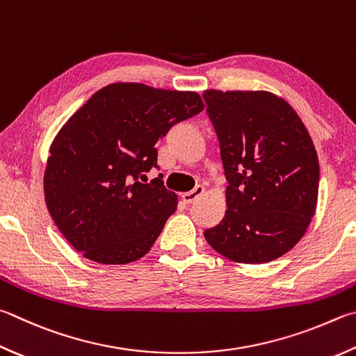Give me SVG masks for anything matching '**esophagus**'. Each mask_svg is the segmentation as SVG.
<instances>
[{
  "mask_svg": "<svg viewBox=\"0 0 356 356\" xmlns=\"http://www.w3.org/2000/svg\"><path fill=\"white\" fill-rule=\"evenodd\" d=\"M204 186L202 185H197L195 190H191V191H188V193H184L182 195V200L185 204H193V202H196L197 200V197H200L204 195Z\"/></svg>",
  "mask_w": 356,
  "mask_h": 356,
  "instance_id": "esophagus-1",
  "label": "esophagus"
}]
</instances>
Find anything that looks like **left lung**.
Segmentation results:
<instances>
[{"label":"left lung","mask_w":356,"mask_h":356,"mask_svg":"<svg viewBox=\"0 0 356 356\" xmlns=\"http://www.w3.org/2000/svg\"><path fill=\"white\" fill-rule=\"evenodd\" d=\"M202 98L221 149L227 211L204 236L238 263L273 261L299 243L314 215L319 161L285 99L269 92L207 90Z\"/></svg>","instance_id":"left-lung-1"}]
</instances>
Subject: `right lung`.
<instances>
[{
	"label": "right lung",
	"instance_id": "1",
	"mask_svg": "<svg viewBox=\"0 0 356 356\" xmlns=\"http://www.w3.org/2000/svg\"><path fill=\"white\" fill-rule=\"evenodd\" d=\"M202 108L195 92L118 82L71 116L51 146L44 199L77 252L102 264L131 263L149 252L176 211L177 195L161 174L140 181L159 170L157 141Z\"/></svg>",
	"mask_w": 356,
	"mask_h": 356
}]
</instances>
